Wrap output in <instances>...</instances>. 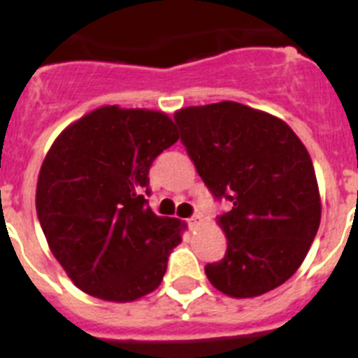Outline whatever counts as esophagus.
Segmentation results:
<instances>
[{"label": "esophagus", "mask_w": 358, "mask_h": 358, "mask_svg": "<svg viewBox=\"0 0 358 358\" xmlns=\"http://www.w3.org/2000/svg\"><path fill=\"white\" fill-rule=\"evenodd\" d=\"M188 224L192 226V228H195V226L201 224V215L199 213H195V215H192L190 219H188Z\"/></svg>", "instance_id": "obj_1"}]
</instances>
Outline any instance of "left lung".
Returning <instances> with one entry per match:
<instances>
[{
	"label": "left lung",
	"mask_w": 358,
	"mask_h": 358,
	"mask_svg": "<svg viewBox=\"0 0 358 358\" xmlns=\"http://www.w3.org/2000/svg\"><path fill=\"white\" fill-rule=\"evenodd\" d=\"M204 185L230 210L217 217L228 246L204 266L219 292L257 297L292 277L320 224V197L306 146L288 124L234 101L173 115Z\"/></svg>",
	"instance_id": "8db88e82"
}]
</instances>
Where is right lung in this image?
I'll return each mask as SVG.
<instances>
[{
    "mask_svg": "<svg viewBox=\"0 0 358 358\" xmlns=\"http://www.w3.org/2000/svg\"><path fill=\"white\" fill-rule=\"evenodd\" d=\"M179 139L163 112L97 108L61 132L36 190L39 224L79 289L130 302L157 288L181 221L148 206L150 166Z\"/></svg>",
    "mask_w": 358,
    "mask_h": 358,
    "instance_id": "add662e5",
    "label": "right lung"
}]
</instances>
